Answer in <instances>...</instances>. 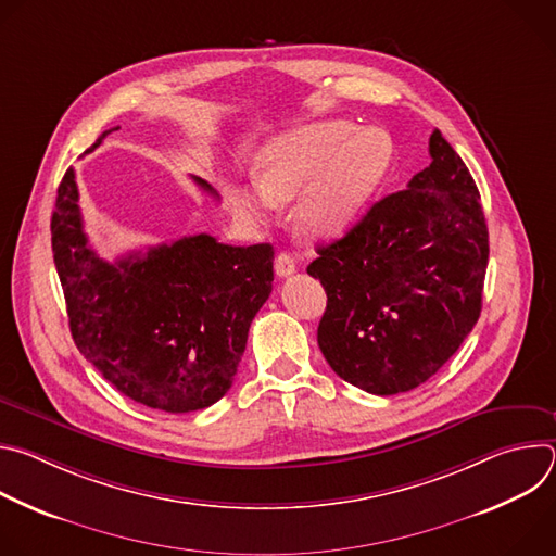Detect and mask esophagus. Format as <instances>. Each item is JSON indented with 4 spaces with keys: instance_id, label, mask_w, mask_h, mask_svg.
<instances>
[{
    "instance_id": "34e87169",
    "label": "esophagus",
    "mask_w": 556,
    "mask_h": 556,
    "mask_svg": "<svg viewBox=\"0 0 556 556\" xmlns=\"http://www.w3.org/2000/svg\"><path fill=\"white\" fill-rule=\"evenodd\" d=\"M294 270H296V264H294V260H292V255L290 253H279L277 255V260H275V273H277V277H290V275H294Z\"/></svg>"
}]
</instances>
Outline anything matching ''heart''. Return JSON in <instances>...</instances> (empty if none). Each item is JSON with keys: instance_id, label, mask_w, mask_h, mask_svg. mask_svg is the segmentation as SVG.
<instances>
[{"instance_id": "b5f03b06", "label": "heart", "mask_w": 556, "mask_h": 556, "mask_svg": "<svg viewBox=\"0 0 556 556\" xmlns=\"http://www.w3.org/2000/svg\"><path fill=\"white\" fill-rule=\"evenodd\" d=\"M393 142L382 129H358L348 121H324L288 131L255 157L260 189H237L232 204L251 219H264L270 204L294 198L296 224L314 240L343 235L387 178Z\"/></svg>"}]
</instances>
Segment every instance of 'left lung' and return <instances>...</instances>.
I'll use <instances>...</instances> for the list:
<instances>
[{
	"instance_id": "1",
	"label": "left lung",
	"mask_w": 556,
	"mask_h": 556,
	"mask_svg": "<svg viewBox=\"0 0 556 556\" xmlns=\"http://www.w3.org/2000/svg\"><path fill=\"white\" fill-rule=\"evenodd\" d=\"M431 165L378 200L307 275L328 294L316 341L350 384L391 395L429 380L482 312L489 228L462 157L433 129Z\"/></svg>"
}]
</instances>
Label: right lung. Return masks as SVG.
Wrapping results in <instances>:
<instances>
[{"instance_id": "1", "label": "right lung", "mask_w": 556, "mask_h": 556, "mask_svg": "<svg viewBox=\"0 0 556 556\" xmlns=\"http://www.w3.org/2000/svg\"><path fill=\"white\" fill-rule=\"evenodd\" d=\"M50 230L72 339L99 374L134 403L167 414L217 403L273 292V247H228L200 232L105 262L84 230L74 169L56 189Z\"/></svg>"}]
</instances>
